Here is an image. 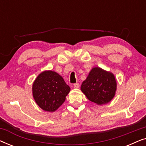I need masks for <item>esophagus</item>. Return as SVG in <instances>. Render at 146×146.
Masks as SVG:
<instances>
[{"label":"esophagus","instance_id":"esophagus-1","mask_svg":"<svg viewBox=\"0 0 146 146\" xmlns=\"http://www.w3.org/2000/svg\"><path fill=\"white\" fill-rule=\"evenodd\" d=\"M79 87H80L79 83H76L74 84V88H78Z\"/></svg>","mask_w":146,"mask_h":146}]
</instances>
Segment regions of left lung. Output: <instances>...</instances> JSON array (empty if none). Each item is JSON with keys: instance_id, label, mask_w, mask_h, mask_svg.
<instances>
[{"instance_id": "8db88e82", "label": "left lung", "mask_w": 146, "mask_h": 146, "mask_svg": "<svg viewBox=\"0 0 146 146\" xmlns=\"http://www.w3.org/2000/svg\"><path fill=\"white\" fill-rule=\"evenodd\" d=\"M81 90L90 101L98 105L105 104L114 96L116 81L113 74L96 67L82 84Z\"/></svg>"}]
</instances>
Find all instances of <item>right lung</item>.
Here are the masks:
<instances>
[{
  "mask_svg": "<svg viewBox=\"0 0 146 146\" xmlns=\"http://www.w3.org/2000/svg\"><path fill=\"white\" fill-rule=\"evenodd\" d=\"M70 88L55 72L44 71L38 76L33 85L36 103L44 111H54L64 103Z\"/></svg>",
  "mask_w": 146,
  "mask_h": 146,
  "instance_id": "right-lung-1",
  "label": "right lung"
}]
</instances>
